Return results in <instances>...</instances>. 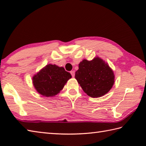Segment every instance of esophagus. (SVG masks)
<instances>
[{"mask_svg":"<svg viewBox=\"0 0 146 146\" xmlns=\"http://www.w3.org/2000/svg\"><path fill=\"white\" fill-rule=\"evenodd\" d=\"M70 73H71V75H72L73 77H75V71H71Z\"/></svg>","mask_w":146,"mask_h":146,"instance_id":"obj_1","label":"esophagus"}]
</instances>
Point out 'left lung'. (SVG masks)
Here are the masks:
<instances>
[{"mask_svg": "<svg viewBox=\"0 0 146 146\" xmlns=\"http://www.w3.org/2000/svg\"><path fill=\"white\" fill-rule=\"evenodd\" d=\"M75 78L83 91L92 98L102 97L112 88L115 75L108 64L99 57L84 59L78 64Z\"/></svg>", "mask_w": 146, "mask_h": 146, "instance_id": "obj_1", "label": "left lung"}]
</instances>
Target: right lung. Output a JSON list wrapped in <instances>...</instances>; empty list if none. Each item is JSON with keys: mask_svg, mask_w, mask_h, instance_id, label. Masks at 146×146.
Wrapping results in <instances>:
<instances>
[{"mask_svg": "<svg viewBox=\"0 0 146 146\" xmlns=\"http://www.w3.org/2000/svg\"><path fill=\"white\" fill-rule=\"evenodd\" d=\"M71 74L63 67L49 64L33 76V84L36 91L46 97H53L60 93Z\"/></svg>", "mask_w": 146, "mask_h": 146, "instance_id": "right-lung-1", "label": "right lung"}]
</instances>
